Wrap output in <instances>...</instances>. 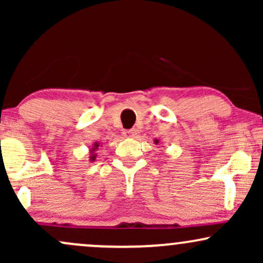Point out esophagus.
I'll return each instance as SVG.
<instances>
[{"label":"esophagus","mask_w":263,"mask_h":263,"mask_svg":"<svg viewBox=\"0 0 263 263\" xmlns=\"http://www.w3.org/2000/svg\"><path fill=\"white\" fill-rule=\"evenodd\" d=\"M123 136L127 138H135L136 136H137V131L136 129H126L125 132H123Z\"/></svg>","instance_id":"obj_1"}]
</instances>
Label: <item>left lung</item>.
<instances>
[{
  "label": "left lung",
  "instance_id": "8db88e82",
  "mask_svg": "<svg viewBox=\"0 0 263 263\" xmlns=\"http://www.w3.org/2000/svg\"><path fill=\"white\" fill-rule=\"evenodd\" d=\"M155 142H156V143H157V144H158V140H155Z\"/></svg>",
  "mask_w": 263,
  "mask_h": 263
}]
</instances>
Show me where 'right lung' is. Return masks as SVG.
<instances>
[{
	"label": "right lung",
	"mask_w": 263,
	"mask_h": 263,
	"mask_svg": "<svg viewBox=\"0 0 263 263\" xmlns=\"http://www.w3.org/2000/svg\"><path fill=\"white\" fill-rule=\"evenodd\" d=\"M99 147H100V142H95V143L92 144V147L90 148L89 153H90V157H89V161L90 162H93L96 159V156H98V153H96V151L99 149Z\"/></svg>",
	"instance_id": "right-lung-1"
}]
</instances>
